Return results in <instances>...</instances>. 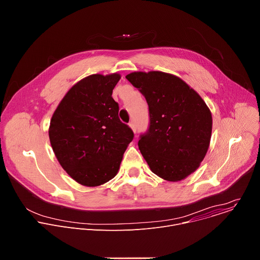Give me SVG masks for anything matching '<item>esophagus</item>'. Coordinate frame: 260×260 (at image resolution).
Listing matches in <instances>:
<instances>
[{
  "instance_id": "1",
  "label": "esophagus",
  "mask_w": 260,
  "mask_h": 260,
  "mask_svg": "<svg viewBox=\"0 0 260 260\" xmlns=\"http://www.w3.org/2000/svg\"><path fill=\"white\" fill-rule=\"evenodd\" d=\"M129 127H131V128L134 131V133L136 134V131H137V125L135 124V122H134V121H132V122L129 123Z\"/></svg>"
}]
</instances>
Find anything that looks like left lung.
Listing matches in <instances>:
<instances>
[{
    "mask_svg": "<svg viewBox=\"0 0 260 260\" xmlns=\"http://www.w3.org/2000/svg\"><path fill=\"white\" fill-rule=\"evenodd\" d=\"M125 78L149 107V128L140 136L139 149L150 170L167 181H181L206 156L212 115L200 94L171 74L134 72Z\"/></svg>",
    "mask_w": 260,
    "mask_h": 260,
    "instance_id": "1",
    "label": "left lung"
}]
</instances>
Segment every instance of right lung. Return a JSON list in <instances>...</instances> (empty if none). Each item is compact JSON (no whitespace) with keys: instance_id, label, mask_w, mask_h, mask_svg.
<instances>
[{"instance_id":"add662e5","label":"right lung","mask_w":260,"mask_h":260,"mask_svg":"<svg viewBox=\"0 0 260 260\" xmlns=\"http://www.w3.org/2000/svg\"><path fill=\"white\" fill-rule=\"evenodd\" d=\"M119 74L90 75L74 85L52 115L49 139L62 169L84 186H99L113 179L132 128L120 121L112 92Z\"/></svg>"}]
</instances>
